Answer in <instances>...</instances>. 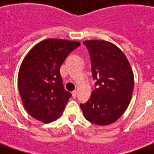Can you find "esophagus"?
I'll list each match as a JSON object with an SVG mask.
<instances>
[{
    "mask_svg": "<svg viewBox=\"0 0 154 154\" xmlns=\"http://www.w3.org/2000/svg\"><path fill=\"white\" fill-rule=\"evenodd\" d=\"M77 90H73V91L72 92V95L73 97H76V96H77Z\"/></svg>",
    "mask_w": 154,
    "mask_h": 154,
    "instance_id": "34e87169",
    "label": "esophagus"
}]
</instances>
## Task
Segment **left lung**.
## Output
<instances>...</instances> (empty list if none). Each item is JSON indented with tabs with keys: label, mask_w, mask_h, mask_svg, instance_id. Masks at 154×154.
<instances>
[{
	"label": "left lung",
	"mask_w": 154,
	"mask_h": 154,
	"mask_svg": "<svg viewBox=\"0 0 154 154\" xmlns=\"http://www.w3.org/2000/svg\"><path fill=\"white\" fill-rule=\"evenodd\" d=\"M90 56L95 89L89 101L81 104L84 117L97 125L116 122L128 107L134 86L129 60L115 45L105 41L83 42Z\"/></svg>",
	"instance_id": "1"
}]
</instances>
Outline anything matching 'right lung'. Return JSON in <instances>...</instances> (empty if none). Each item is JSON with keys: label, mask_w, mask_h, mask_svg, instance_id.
I'll return each instance as SVG.
<instances>
[{"label": "right lung", "mask_w": 154, "mask_h": 154, "mask_svg": "<svg viewBox=\"0 0 154 154\" xmlns=\"http://www.w3.org/2000/svg\"><path fill=\"white\" fill-rule=\"evenodd\" d=\"M80 45L47 39L26 55L18 73V89L24 107L33 118L49 123L61 115L72 94L64 88L60 66Z\"/></svg>", "instance_id": "right-lung-1"}]
</instances>
